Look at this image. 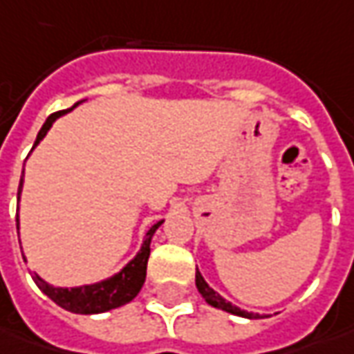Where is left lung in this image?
Returning <instances> with one entry per match:
<instances>
[{
	"label": "left lung",
	"mask_w": 354,
	"mask_h": 354,
	"mask_svg": "<svg viewBox=\"0 0 354 354\" xmlns=\"http://www.w3.org/2000/svg\"><path fill=\"white\" fill-rule=\"evenodd\" d=\"M196 286H198V290H200V294L203 296V299H205L209 306L217 308V310L229 311V313H235V315H241V317H249V319H257V317H259V313L254 315V313H249V311L239 310V308H235L233 304H229L227 299L221 298V296L215 292L214 288L207 286V282L203 280V276H201L198 270H196Z\"/></svg>",
	"instance_id": "1"
}]
</instances>
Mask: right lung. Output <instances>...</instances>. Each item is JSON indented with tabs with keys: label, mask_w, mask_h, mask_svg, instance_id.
<instances>
[{
	"label": "right lung",
	"mask_w": 354,
	"mask_h": 354,
	"mask_svg": "<svg viewBox=\"0 0 354 354\" xmlns=\"http://www.w3.org/2000/svg\"><path fill=\"white\" fill-rule=\"evenodd\" d=\"M72 109V107H70ZM70 109H64V111H56L53 115H48V119L44 121V125L39 131L37 135V140L32 145V149L43 140V137L46 135V131L53 127L56 119L60 115H64ZM31 149V151H32ZM21 188H23V178L19 182L17 189V198L21 196ZM162 221L154 223L147 237H145V243L140 247L139 254L129 262L127 266L119 272V274L111 276L109 280H104L100 284H93V286H82V288H53L48 286L44 282L43 278L39 274L32 272V280L35 284L43 290L44 294L48 298L53 299L55 304H58L60 308L72 311V313H104V311L113 310V308H119V306H125L131 299L135 298L140 292V288L145 284V276H147V262H149V254H151V239H153L154 231L160 227ZM17 227H19V215H17Z\"/></svg>",
	"instance_id": "obj_1"
}]
</instances>
